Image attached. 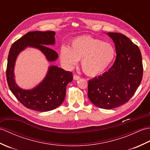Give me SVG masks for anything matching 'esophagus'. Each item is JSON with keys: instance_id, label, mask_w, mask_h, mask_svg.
I'll list each match as a JSON object with an SVG mask.
<instances>
[{"instance_id": "esophagus-1", "label": "esophagus", "mask_w": 150, "mask_h": 150, "mask_svg": "<svg viewBox=\"0 0 150 150\" xmlns=\"http://www.w3.org/2000/svg\"><path fill=\"white\" fill-rule=\"evenodd\" d=\"M79 79H80V77H79V76H78L77 75L75 74L74 75H73V79H74V80L77 81V80H79Z\"/></svg>"}]
</instances>
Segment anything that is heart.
<instances>
[{"instance_id": "1", "label": "heart", "mask_w": 150, "mask_h": 150, "mask_svg": "<svg viewBox=\"0 0 150 150\" xmlns=\"http://www.w3.org/2000/svg\"><path fill=\"white\" fill-rule=\"evenodd\" d=\"M115 57V50L110 43L91 36L73 39L69 47H62L60 59L68 68H72L81 59V68L88 75L96 76L104 72Z\"/></svg>"}]
</instances>
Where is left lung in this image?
I'll use <instances>...</instances> for the list:
<instances>
[{"label": "left lung", "instance_id": "obj_1", "mask_svg": "<svg viewBox=\"0 0 150 150\" xmlns=\"http://www.w3.org/2000/svg\"><path fill=\"white\" fill-rule=\"evenodd\" d=\"M115 45L116 59L108 71L88 81V97L95 106L110 110L128 103L142 79L141 51L128 37L108 33Z\"/></svg>", "mask_w": 150, "mask_h": 150}]
</instances>
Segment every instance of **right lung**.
I'll return each mask as SVG.
<instances>
[{"mask_svg": "<svg viewBox=\"0 0 150 150\" xmlns=\"http://www.w3.org/2000/svg\"><path fill=\"white\" fill-rule=\"evenodd\" d=\"M55 31H31L16 40L9 50L6 68L8 86L17 99L29 109L47 111L59 107L65 98L67 85L73 80L72 72L52 66L43 81L32 90H22L15 82L13 69L16 59L28 46L39 49L49 61L58 58L55 51L47 46L55 44Z\"/></svg>", "mask_w": 150, "mask_h": 150, "instance_id": "1", "label": "right lung"}]
</instances>
